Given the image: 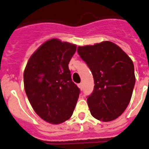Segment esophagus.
I'll return each mask as SVG.
<instances>
[{"label": "esophagus", "mask_w": 149, "mask_h": 149, "mask_svg": "<svg viewBox=\"0 0 149 149\" xmlns=\"http://www.w3.org/2000/svg\"><path fill=\"white\" fill-rule=\"evenodd\" d=\"M78 86L79 88L82 90V89H83V83H79V84H78Z\"/></svg>", "instance_id": "34e87169"}]
</instances>
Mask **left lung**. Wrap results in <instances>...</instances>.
<instances>
[{"label":"left lung","instance_id":"1","mask_svg":"<svg viewBox=\"0 0 149 149\" xmlns=\"http://www.w3.org/2000/svg\"><path fill=\"white\" fill-rule=\"evenodd\" d=\"M77 52L93 76L94 90L87 98L91 115L102 122L114 120L131 100L135 83L132 60L110 41L79 47Z\"/></svg>","mask_w":149,"mask_h":149}]
</instances>
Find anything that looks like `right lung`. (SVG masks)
I'll return each mask as SVG.
<instances>
[{"instance_id":"right-lung-1","label":"right lung","mask_w":149,"mask_h":149,"mask_svg":"<svg viewBox=\"0 0 149 149\" xmlns=\"http://www.w3.org/2000/svg\"><path fill=\"white\" fill-rule=\"evenodd\" d=\"M77 45L53 38L31 55L24 72V89L42 119L60 124L72 116L79 89L72 81L68 64Z\"/></svg>"}]
</instances>
